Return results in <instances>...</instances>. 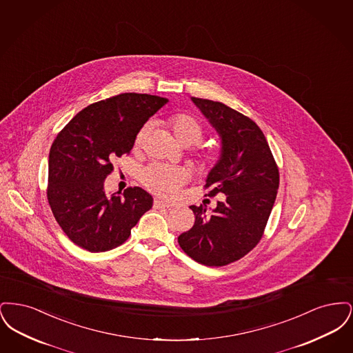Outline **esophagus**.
Returning a JSON list of instances; mask_svg holds the SVG:
<instances>
[{"label": "esophagus", "mask_w": 353, "mask_h": 353, "mask_svg": "<svg viewBox=\"0 0 353 353\" xmlns=\"http://www.w3.org/2000/svg\"><path fill=\"white\" fill-rule=\"evenodd\" d=\"M153 206H154L156 209H159V208H173L174 203H170V202L164 201V200H160V199H156L154 202H153Z\"/></svg>", "instance_id": "34e87169"}]
</instances>
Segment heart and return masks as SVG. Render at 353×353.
<instances>
[{
    "label": "heart",
    "mask_w": 353,
    "mask_h": 353,
    "mask_svg": "<svg viewBox=\"0 0 353 353\" xmlns=\"http://www.w3.org/2000/svg\"><path fill=\"white\" fill-rule=\"evenodd\" d=\"M165 124L172 131L176 140L185 147L199 144L203 137L201 123L192 115L184 112L173 114L165 120ZM150 125L145 124L134 139V147L139 148L145 140ZM201 159L205 163H216L219 160V152L216 150L201 152ZM189 180V170L180 165H168L161 163H153L143 170L141 181L151 192L161 196H172L176 190Z\"/></svg>",
    "instance_id": "b5f03b06"
}]
</instances>
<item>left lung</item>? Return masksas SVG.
<instances>
[{
	"mask_svg": "<svg viewBox=\"0 0 353 353\" xmlns=\"http://www.w3.org/2000/svg\"><path fill=\"white\" fill-rule=\"evenodd\" d=\"M190 99L221 139L219 161L206 177L208 196L225 197L210 214L205 205H192L194 225L179 236V243L201 265L225 266L261 241L276 199L279 172L265 134L252 119L219 101Z\"/></svg>",
	"mask_w": 353,
	"mask_h": 353,
	"instance_id": "8db88e82",
	"label": "left lung"
}]
</instances>
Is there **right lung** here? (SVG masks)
Segmentation results:
<instances>
[{"label":"right lung","instance_id":"1","mask_svg":"<svg viewBox=\"0 0 353 353\" xmlns=\"http://www.w3.org/2000/svg\"><path fill=\"white\" fill-rule=\"evenodd\" d=\"M168 99L125 92L83 108L54 140L48 200L68 238L91 252L124 243L153 199L144 189L107 194L111 161L132 150L137 132Z\"/></svg>","mask_w":353,"mask_h":353}]
</instances>
